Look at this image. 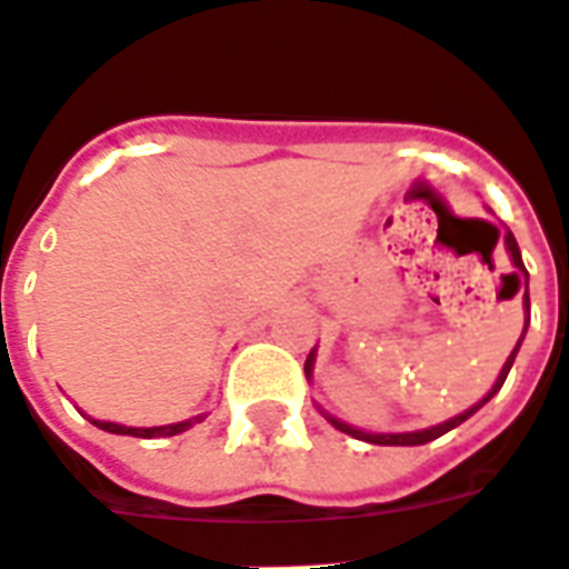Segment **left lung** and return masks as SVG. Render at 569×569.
Here are the masks:
<instances>
[{
    "label": "left lung",
    "mask_w": 569,
    "mask_h": 569,
    "mask_svg": "<svg viewBox=\"0 0 569 569\" xmlns=\"http://www.w3.org/2000/svg\"><path fill=\"white\" fill-rule=\"evenodd\" d=\"M507 250H509V256H512V264L518 267V273H521L523 279L529 281L527 267H523V261H521V250H518V241H516V236H512V232H509V230H507ZM518 273H512V276H516V279H518ZM518 284H521V279H518ZM523 308H527V325H529V290H523ZM527 325H523V333H527ZM523 333H521V339H523ZM521 339H518L516 351L509 353V359H507V362H503V368H501V373H498V380H495L492 391H489V395L483 397V400H480L478 406H472V409L463 411V415L451 417V420H446V423H440V426H431V429H423V431H406V435H368V431L353 429V426L342 423V420H333V417H328V415H325V417H328V420H331V423L337 426L339 431L357 437V440H368V443H377V446H423V443H429V440H435V437H440V435H446V431H451V429H455V426H460V423H463V420H469V417H472L475 411H478L480 406H483V402H489L495 395H498V391H501V386H503V380H507L509 368H512V362H516L518 348H521ZM310 371H313V353H310L308 362H305V373H308V377H310Z\"/></svg>",
    "instance_id": "8db88e82"
}]
</instances>
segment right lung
Wrapping results in <instances>:
<instances>
[{
    "instance_id": "1",
    "label": "right lung",
    "mask_w": 569,
    "mask_h": 569,
    "mask_svg": "<svg viewBox=\"0 0 569 569\" xmlns=\"http://www.w3.org/2000/svg\"><path fill=\"white\" fill-rule=\"evenodd\" d=\"M91 420V417H89ZM203 417H196V420H183V423H172V426H154V429H129V426H118V423H100V420H91L97 429L111 431V435H132V437H172V435H181L187 431L192 423H201Z\"/></svg>"
}]
</instances>
